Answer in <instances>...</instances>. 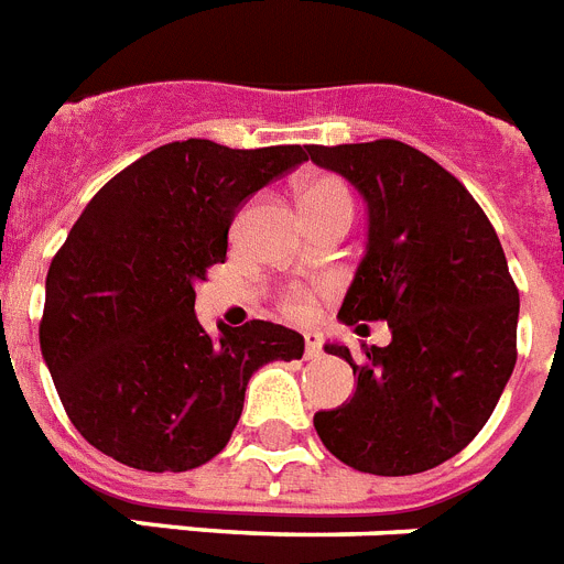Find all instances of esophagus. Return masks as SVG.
<instances>
[{"label":"esophagus","instance_id":"esophagus-1","mask_svg":"<svg viewBox=\"0 0 564 564\" xmlns=\"http://www.w3.org/2000/svg\"><path fill=\"white\" fill-rule=\"evenodd\" d=\"M304 340H306V358H318L321 355V333H306L304 335Z\"/></svg>","mask_w":564,"mask_h":564}]
</instances>
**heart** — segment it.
Here are the masks:
<instances>
[{"label":"heart","instance_id":"b5f03b06","mask_svg":"<svg viewBox=\"0 0 564 564\" xmlns=\"http://www.w3.org/2000/svg\"><path fill=\"white\" fill-rule=\"evenodd\" d=\"M301 209H312V206H329V203H352L349 200V192L347 186L340 183V180L335 177H312L306 180L304 186H301ZM310 304H312V295L310 290H301V286H295V290L286 295V312L290 315H306L310 312Z\"/></svg>","mask_w":564,"mask_h":564}]
</instances>
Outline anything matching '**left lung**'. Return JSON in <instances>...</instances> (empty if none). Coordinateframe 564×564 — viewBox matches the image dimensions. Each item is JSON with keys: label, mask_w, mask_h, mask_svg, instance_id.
Here are the masks:
<instances>
[{"label": "left lung", "mask_w": 564, "mask_h": 564, "mask_svg": "<svg viewBox=\"0 0 564 564\" xmlns=\"http://www.w3.org/2000/svg\"><path fill=\"white\" fill-rule=\"evenodd\" d=\"M312 163L367 203V252L338 318L387 321V347H364L352 399L315 413L326 451L376 476H413L465 451L516 364L519 290L496 229L451 172L399 140L306 145Z\"/></svg>", "instance_id": "1"}]
</instances>
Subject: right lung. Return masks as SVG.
I'll list each match as a JSON object with an SVG mask.
<instances>
[{
  "mask_svg": "<svg viewBox=\"0 0 564 564\" xmlns=\"http://www.w3.org/2000/svg\"><path fill=\"white\" fill-rule=\"evenodd\" d=\"M304 160L301 145L183 140L85 206L51 260L40 347L70 424L99 453L149 473L206 465L231 438L249 378L304 355V335L281 324L209 335L194 315V283L226 260L240 206Z\"/></svg>",
  "mask_w": 564,
  "mask_h": 564,
  "instance_id": "obj_1",
  "label": "right lung"
}]
</instances>
